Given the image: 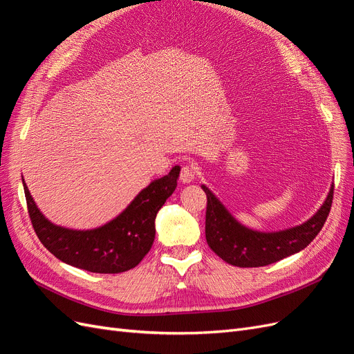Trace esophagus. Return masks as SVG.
Returning <instances> with one entry per match:
<instances>
[{
  "label": "esophagus",
  "instance_id": "1",
  "mask_svg": "<svg viewBox=\"0 0 354 354\" xmlns=\"http://www.w3.org/2000/svg\"><path fill=\"white\" fill-rule=\"evenodd\" d=\"M195 176H196V168L194 165H183V168H181L180 180L183 181L185 185L192 183V181L195 180Z\"/></svg>",
  "mask_w": 354,
  "mask_h": 354
}]
</instances>
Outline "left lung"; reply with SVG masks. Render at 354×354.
<instances>
[{
	"label": "left lung",
	"instance_id": "8db88e82",
	"mask_svg": "<svg viewBox=\"0 0 354 354\" xmlns=\"http://www.w3.org/2000/svg\"><path fill=\"white\" fill-rule=\"evenodd\" d=\"M205 236L209 248L226 263L238 267H261L304 250L322 230L332 205L334 185L320 208L299 226L277 232H260L243 226L205 186Z\"/></svg>",
	"mask_w": 354,
	"mask_h": 354
}]
</instances>
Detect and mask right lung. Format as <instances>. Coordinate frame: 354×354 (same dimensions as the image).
<instances>
[{
    "label": "right lung",
    "instance_id": "1",
    "mask_svg": "<svg viewBox=\"0 0 354 354\" xmlns=\"http://www.w3.org/2000/svg\"><path fill=\"white\" fill-rule=\"evenodd\" d=\"M180 167L151 181L121 214L103 226L87 230L51 223L39 211L24 181L28 212L38 239L63 263L93 273H121L136 267L152 248L155 218L177 187Z\"/></svg>",
    "mask_w": 354,
    "mask_h": 354
}]
</instances>
